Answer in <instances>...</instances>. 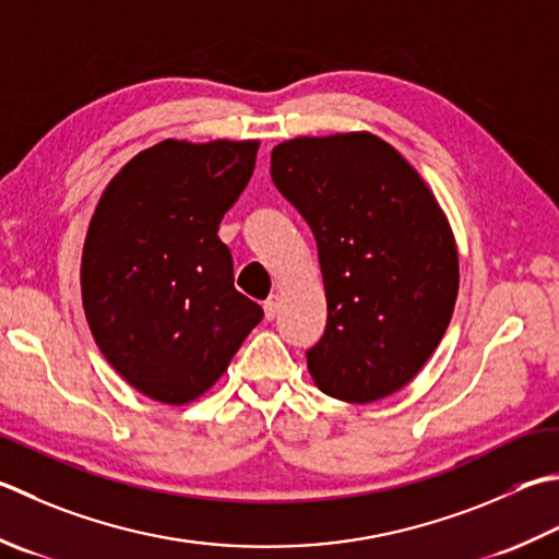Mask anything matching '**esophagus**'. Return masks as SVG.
I'll return each instance as SVG.
<instances>
[{
	"label": "esophagus",
	"mask_w": 559,
	"mask_h": 559,
	"mask_svg": "<svg viewBox=\"0 0 559 559\" xmlns=\"http://www.w3.org/2000/svg\"><path fill=\"white\" fill-rule=\"evenodd\" d=\"M278 308H281L278 295H271V298L264 302V314H266V320H276Z\"/></svg>",
	"instance_id": "1"
}]
</instances>
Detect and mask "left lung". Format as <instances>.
Instances as JSON below:
<instances>
[{"mask_svg": "<svg viewBox=\"0 0 559 559\" xmlns=\"http://www.w3.org/2000/svg\"><path fill=\"white\" fill-rule=\"evenodd\" d=\"M271 179L317 242L326 330L308 352L314 385L354 404L402 390L441 344L461 286L443 207L368 130L281 142Z\"/></svg>", "mask_w": 559, "mask_h": 559, "instance_id": "obj_1", "label": "left lung"}]
</instances>
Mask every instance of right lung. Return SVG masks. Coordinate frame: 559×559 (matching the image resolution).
I'll return each mask as SVG.
<instances>
[{"mask_svg":"<svg viewBox=\"0 0 559 559\" xmlns=\"http://www.w3.org/2000/svg\"><path fill=\"white\" fill-rule=\"evenodd\" d=\"M259 140H162L98 199L84 237L82 308L130 388L189 404L227 370L264 310L235 290L223 215L254 171Z\"/></svg>","mask_w":559,"mask_h":559,"instance_id":"obj_1","label":"right lung"}]
</instances>
